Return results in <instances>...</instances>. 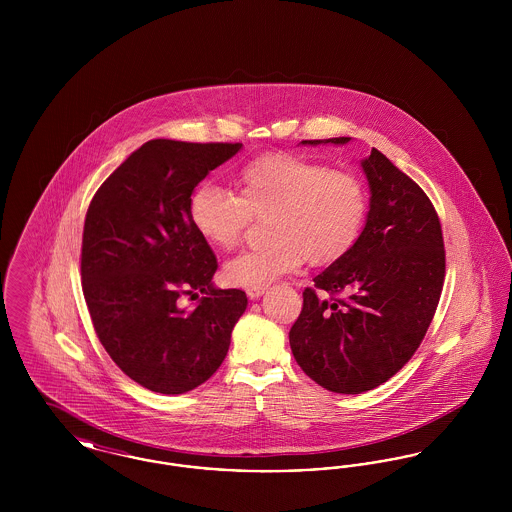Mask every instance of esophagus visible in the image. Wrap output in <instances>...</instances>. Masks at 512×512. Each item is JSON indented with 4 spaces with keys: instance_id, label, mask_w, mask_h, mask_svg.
<instances>
[{
    "instance_id": "1",
    "label": "esophagus",
    "mask_w": 512,
    "mask_h": 512,
    "mask_svg": "<svg viewBox=\"0 0 512 512\" xmlns=\"http://www.w3.org/2000/svg\"><path fill=\"white\" fill-rule=\"evenodd\" d=\"M245 293H247V297H249V299H257V297H261V295L265 293V286H257V288H247V290H245Z\"/></svg>"
}]
</instances>
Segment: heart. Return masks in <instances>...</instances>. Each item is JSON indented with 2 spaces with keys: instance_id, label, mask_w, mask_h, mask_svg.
Segmentation results:
<instances>
[{
  "instance_id": "1",
  "label": "heart",
  "mask_w": 512,
  "mask_h": 512,
  "mask_svg": "<svg viewBox=\"0 0 512 512\" xmlns=\"http://www.w3.org/2000/svg\"><path fill=\"white\" fill-rule=\"evenodd\" d=\"M236 186L238 195L201 186L188 209L195 232L219 249L240 244L251 220H265V245L222 268L230 286H268L303 261L311 267L332 265L361 236L368 197L351 172L292 153H267L245 165Z\"/></svg>"
}]
</instances>
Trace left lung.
Returning <instances> with one entry per match:
<instances>
[{
    "label": "left lung",
    "mask_w": 512,
    "mask_h": 512,
    "mask_svg": "<svg viewBox=\"0 0 512 512\" xmlns=\"http://www.w3.org/2000/svg\"><path fill=\"white\" fill-rule=\"evenodd\" d=\"M347 142L303 140L311 146ZM363 171L372 194L365 230L305 288L290 330L297 365L336 393L374 390L409 363L436 315L445 280L441 222L428 195L374 147Z\"/></svg>",
    "instance_id": "left-lung-1"
}]
</instances>
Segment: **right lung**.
Returning <instances> with one entry per match:
<instances>
[{
	"label": "right lung",
	"mask_w": 512,
	"mask_h": 512,
	"mask_svg": "<svg viewBox=\"0 0 512 512\" xmlns=\"http://www.w3.org/2000/svg\"><path fill=\"white\" fill-rule=\"evenodd\" d=\"M242 144L149 140L92 197L82 234V292L101 345L136 384L186 393L222 365L244 315L242 290H215L219 268L195 232V186ZM205 292L194 310L179 305Z\"/></svg>",
	"instance_id": "1"
}]
</instances>
